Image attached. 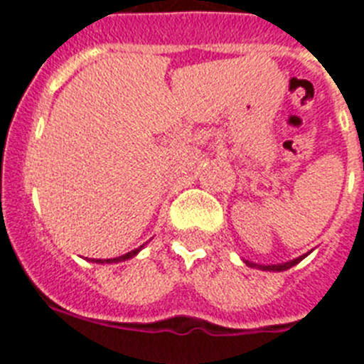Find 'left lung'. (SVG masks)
I'll return each mask as SVG.
<instances>
[{
  "label": "left lung",
  "instance_id": "obj_1",
  "mask_svg": "<svg viewBox=\"0 0 364 364\" xmlns=\"http://www.w3.org/2000/svg\"><path fill=\"white\" fill-rule=\"evenodd\" d=\"M306 255H302V257H297V259L290 260V262H284V264H272V266H259V264H253V262H247L246 260V264L247 266H252V268H255V266H259L260 269H264V272H284V269H290L291 266L299 264L302 259H304Z\"/></svg>",
  "mask_w": 364,
  "mask_h": 364
}]
</instances>
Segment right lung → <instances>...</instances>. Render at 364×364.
Here are the masks:
<instances>
[{"instance_id": "obj_1", "label": "right lung", "mask_w": 364, "mask_h": 364, "mask_svg": "<svg viewBox=\"0 0 364 364\" xmlns=\"http://www.w3.org/2000/svg\"><path fill=\"white\" fill-rule=\"evenodd\" d=\"M140 250H142V246L136 247V250H134V252H129V253H125V255H122V257H117V259H105V260L96 259V262H118V260H127V259H131V257L136 255V253L140 252Z\"/></svg>"}]
</instances>
